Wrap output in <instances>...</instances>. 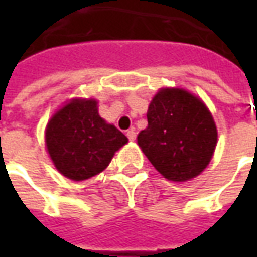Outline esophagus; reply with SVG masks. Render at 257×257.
I'll return each instance as SVG.
<instances>
[{"label":"esophagus","instance_id":"1","mask_svg":"<svg viewBox=\"0 0 257 257\" xmlns=\"http://www.w3.org/2000/svg\"><path fill=\"white\" fill-rule=\"evenodd\" d=\"M126 136H128L129 140H132V142H134V140L136 139V132H135V129L134 128L129 129L128 132H126Z\"/></svg>","mask_w":257,"mask_h":257}]
</instances>
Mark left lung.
Listing matches in <instances>:
<instances>
[{
    "mask_svg": "<svg viewBox=\"0 0 257 257\" xmlns=\"http://www.w3.org/2000/svg\"><path fill=\"white\" fill-rule=\"evenodd\" d=\"M147 122L138 135V143L168 180H190L209 164L217 131L198 97L183 89H161L149 106Z\"/></svg>",
    "mask_w": 257,
    "mask_h": 257,
    "instance_id": "1",
    "label": "left lung"
}]
</instances>
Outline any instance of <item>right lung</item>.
<instances>
[{
	"mask_svg": "<svg viewBox=\"0 0 257 257\" xmlns=\"http://www.w3.org/2000/svg\"><path fill=\"white\" fill-rule=\"evenodd\" d=\"M48 153L55 167L71 180H85L104 171L128 139L97 112L93 99H74L48 123Z\"/></svg>",
	"mask_w": 257,
	"mask_h": 257,
	"instance_id": "add662e5",
	"label": "right lung"
}]
</instances>
